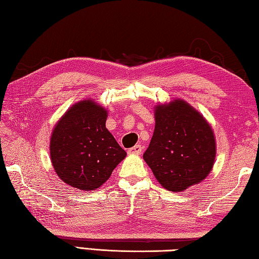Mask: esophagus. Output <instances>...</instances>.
I'll use <instances>...</instances> for the list:
<instances>
[{
    "mask_svg": "<svg viewBox=\"0 0 259 259\" xmlns=\"http://www.w3.org/2000/svg\"><path fill=\"white\" fill-rule=\"evenodd\" d=\"M127 152H128V154H141L142 153V146H141L140 144H136L133 146V148L128 149Z\"/></svg>",
    "mask_w": 259,
    "mask_h": 259,
    "instance_id": "34e87169",
    "label": "esophagus"
}]
</instances>
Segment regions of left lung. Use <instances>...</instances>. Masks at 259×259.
Instances as JSON below:
<instances>
[{
  "mask_svg": "<svg viewBox=\"0 0 259 259\" xmlns=\"http://www.w3.org/2000/svg\"><path fill=\"white\" fill-rule=\"evenodd\" d=\"M143 158L165 189L182 192L211 171L215 159L213 131L187 102L159 105L154 133Z\"/></svg>",
  "mask_w": 259,
  "mask_h": 259,
  "instance_id": "left-lung-1",
  "label": "left lung"
}]
</instances>
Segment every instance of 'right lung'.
I'll list each match as a JSON object with an SVG mask.
<instances>
[{
    "instance_id": "add662e5",
    "label": "right lung",
    "mask_w": 259,
    "mask_h": 259,
    "mask_svg": "<svg viewBox=\"0 0 259 259\" xmlns=\"http://www.w3.org/2000/svg\"><path fill=\"white\" fill-rule=\"evenodd\" d=\"M107 111L94 101L71 107L53 131L51 158L63 182L82 190L100 187L126 157L106 128Z\"/></svg>"
}]
</instances>
